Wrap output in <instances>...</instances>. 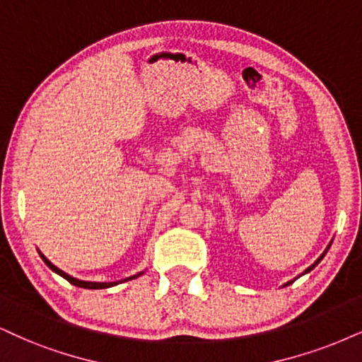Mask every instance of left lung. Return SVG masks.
<instances>
[{"instance_id": "8db88e82", "label": "left lung", "mask_w": 362, "mask_h": 362, "mask_svg": "<svg viewBox=\"0 0 362 362\" xmlns=\"http://www.w3.org/2000/svg\"><path fill=\"white\" fill-rule=\"evenodd\" d=\"M331 245H332V242L327 245V248H325V250H324V253H322V255H320V257L317 258V260H315L314 263H312V265L309 267V269H305L304 272H302V274H300V275H304V274H309V272H310L312 269H315V265H317V263H319L320 260H322V258L325 257V253H327V250H329V248H331ZM293 280H296V279H293ZM293 280H288V282H287V284H284V287H287V285H290V284H292V282H293Z\"/></svg>"}]
</instances>
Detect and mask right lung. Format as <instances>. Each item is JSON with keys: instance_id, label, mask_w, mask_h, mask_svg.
<instances>
[{"instance_id": "add662e5", "label": "right lung", "mask_w": 362, "mask_h": 362, "mask_svg": "<svg viewBox=\"0 0 362 362\" xmlns=\"http://www.w3.org/2000/svg\"><path fill=\"white\" fill-rule=\"evenodd\" d=\"M38 253H40V257H42V260H43L45 263H47V267H48V269H50L52 272H55L57 275L64 276L65 280H69V282L72 284V285H75V287H82V288H92V290H97V288H109V287H114V285H119V284H122V282H127V280L137 279V276L144 274V272H139V274H136V275H131V276H127V279L117 280V282H88V280H80V279H75V276L69 275V274H66V272H64V270H60V269H58V267H57V265H53V263H52L50 260H48V258L45 257L42 252H40V250H38Z\"/></svg>"}]
</instances>
